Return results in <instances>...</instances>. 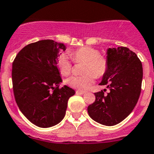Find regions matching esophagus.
<instances>
[{
    "label": "esophagus",
    "instance_id": "34e87169",
    "mask_svg": "<svg viewBox=\"0 0 154 154\" xmlns=\"http://www.w3.org/2000/svg\"><path fill=\"white\" fill-rule=\"evenodd\" d=\"M84 93H85L84 91H79V90L76 91V94H77V95H83Z\"/></svg>",
    "mask_w": 154,
    "mask_h": 154
}]
</instances>
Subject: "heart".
Here are the masks:
<instances>
[{"label": "heart", "instance_id": "1", "mask_svg": "<svg viewBox=\"0 0 154 154\" xmlns=\"http://www.w3.org/2000/svg\"><path fill=\"white\" fill-rule=\"evenodd\" d=\"M74 63H83L80 76H72L66 80L68 86L78 90L87 89L96 78H101L107 72L109 62L107 57L100 54L99 50L91 47H83L74 50L70 54ZM57 66L61 74L68 76L72 71V63L65 54L58 57Z\"/></svg>", "mask_w": 154, "mask_h": 154}]
</instances>
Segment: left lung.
I'll return each instance as SVG.
<instances>
[{
    "label": "left lung",
    "mask_w": 154,
    "mask_h": 154,
    "mask_svg": "<svg viewBox=\"0 0 154 154\" xmlns=\"http://www.w3.org/2000/svg\"><path fill=\"white\" fill-rule=\"evenodd\" d=\"M109 68L100 85L110 92H95V101L88 106L89 117L104 126H114L130 114L141 91L142 64L137 55L127 47L107 50Z\"/></svg>",
    "instance_id": "1"
}]
</instances>
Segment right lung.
<instances>
[{"label":"right lung","instance_id":"right-lung-1","mask_svg":"<svg viewBox=\"0 0 154 154\" xmlns=\"http://www.w3.org/2000/svg\"><path fill=\"white\" fill-rule=\"evenodd\" d=\"M63 44L42 40L28 44L13 62L12 81L15 100L24 116L41 128L55 126L65 115L68 101L74 95L62 80L57 68L59 52Z\"/></svg>","mask_w":154,"mask_h":154}]
</instances>
